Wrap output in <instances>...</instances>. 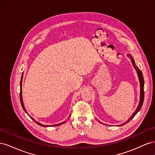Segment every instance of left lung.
Returning <instances> with one entry per match:
<instances>
[{
	"instance_id": "1",
	"label": "left lung",
	"mask_w": 155,
	"mask_h": 155,
	"mask_svg": "<svg viewBox=\"0 0 155 155\" xmlns=\"http://www.w3.org/2000/svg\"><path fill=\"white\" fill-rule=\"evenodd\" d=\"M127 56L128 58H129L131 60V62H132L133 64V67L134 68H135V70H137V75L138 76V79H139V81H140V101H139V104H138V105L137 108V109H136V110L133 112V114H132V116H131L129 119H128V120H127L125 123L122 124L120 125L119 126H123L124 125H125L126 124H127L129 121H130L131 120H132L134 117L135 116V115L137 114L138 112L140 111V109L142 108V106L143 105V99H144V91H143V88H144V79H143V74H142V72L141 70H140L138 67L136 66L135 64V62H134V60L133 58V56L130 55V54H127ZM102 124V123H101Z\"/></svg>"
}]
</instances>
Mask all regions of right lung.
Returning <instances> with one entry per match:
<instances>
[{"label":"right lung","instance_id":"obj_1","mask_svg":"<svg viewBox=\"0 0 155 155\" xmlns=\"http://www.w3.org/2000/svg\"><path fill=\"white\" fill-rule=\"evenodd\" d=\"M22 78H23V72H22V76H21V82H20V87H21V90H20V100H21V105H22V109H23V110H25V112H26V113L30 117L31 120H34V121H35V123H36L37 125H39L42 126V127H50V125H43V124H41V123L38 122V121H37L36 120H35L34 118H33L32 117H31V116L28 114V112H27V111H26V109H25V107L24 103H23V100H22ZM69 117H70V116H69ZM64 123H65L64 121H63V122H62V123L58 124H55V125H51V126H54V127H55V126H58V125H61V124H63Z\"/></svg>","mask_w":155,"mask_h":155}]
</instances>
